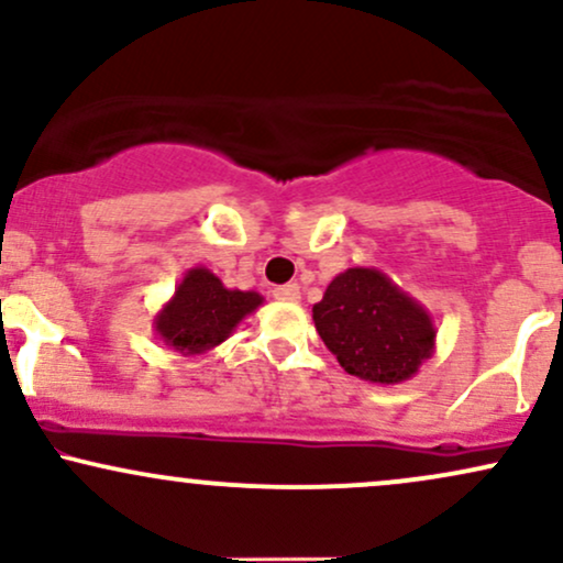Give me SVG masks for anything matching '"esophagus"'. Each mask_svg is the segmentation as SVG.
Returning <instances> with one entry per match:
<instances>
[{
    "mask_svg": "<svg viewBox=\"0 0 563 563\" xmlns=\"http://www.w3.org/2000/svg\"><path fill=\"white\" fill-rule=\"evenodd\" d=\"M273 296L277 301H299L301 299V290L296 283H286V286H277L273 290Z\"/></svg>",
    "mask_w": 563,
    "mask_h": 563,
    "instance_id": "esophagus-1",
    "label": "esophagus"
}]
</instances>
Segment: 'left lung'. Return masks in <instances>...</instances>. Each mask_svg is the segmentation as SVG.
<instances>
[{
  "label": "left lung",
  "mask_w": 563,
  "mask_h": 563,
  "mask_svg": "<svg viewBox=\"0 0 563 563\" xmlns=\"http://www.w3.org/2000/svg\"><path fill=\"white\" fill-rule=\"evenodd\" d=\"M312 320L349 376L371 384L410 380L437 349L429 309L376 267L335 275L312 307Z\"/></svg>",
  "instance_id": "obj_1"
}]
</instances>
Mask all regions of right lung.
Listing matches in <instances>:
<instances>
[{
    "label": "right lung",
    "mask_w": 563,
    "mask_h": 563,
    "mask_svg": "<svg viewBox=\"0 0 563 563\" xmlns=\"http://www.w3.org/2000/svg\"><path fill=\"white\" fill-rule=\"evenodd\" d=\"M256 290L228 288L206 267L187 269L174 296L153 318V331L174 352L192 357L228 341L241 320L262 307Z\"/></svg>",
    "instance_id": "right-lung-1"
}]
</instances>
